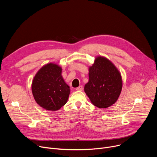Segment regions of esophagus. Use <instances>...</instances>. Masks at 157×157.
Here are the masks:
<instances>
[{"instance_id":"1","label":"esophagus","mask_w":157,"mask_h":157,"mask_svg":"<svg viewBox=\"0 0 157 157\" xmlns=\"http://www.w3.org/2000/svg\"><path fill=\"white\" fill-rule=\"evenodd\" d=\"M82 89H83L82 86H79V87H76V91H82Z\"/></svg>"}]
</instances>
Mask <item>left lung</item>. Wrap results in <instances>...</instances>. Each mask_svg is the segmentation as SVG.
Returning a JSON list of instances; mask_svg holds the SVG:
<instances>
[{"label":"left lung","instance_id":"obj_1","mask_svg":"<svg viewBox=\"0 0 157 157\" xmlns=\"http://www.w3.org/2000/svg\"><path fill=\"white\" fill-rule=\"evenodd\" d=\"M122 87L121 75L110 60L98 56L89 68V81L84 91L93 104L106 108L118 99Z\"/></svg>","mask_w":157,"mask_h":157}]
</instances>
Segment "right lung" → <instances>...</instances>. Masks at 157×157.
Segmentation results:
<instances>
[{"label": "right lung", "instance_id": "add662e5", "mask_svg": "<svg viewBox=\"0 0 157 157\" xmlns=\"http://www.w3.org/2000/svg\"><path fill=\"white\" fill-rule=\"evenodd\" d=\"M61 71L58 64L48 63L40 69L33 78V96L36 103L44 109L58 110L68 99L70 89L64 82Z\"/></svg>", "mask_w": 157, "mask_h": 157}]
</instances>
